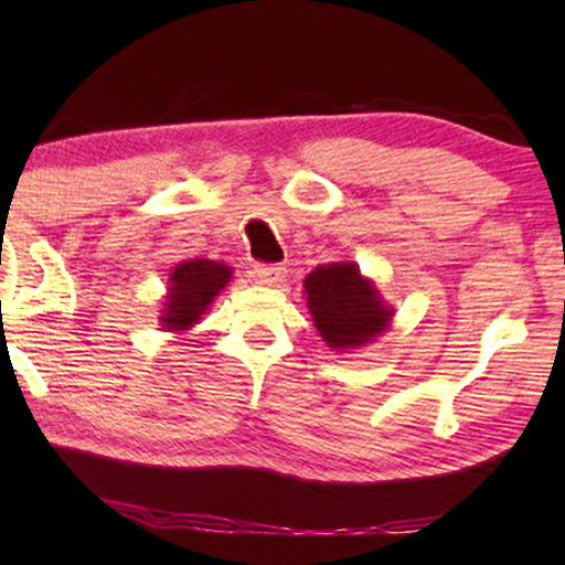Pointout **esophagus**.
<instances>
[{
  "instance_id": "1",
  "label": "esophagus",
  "mask_w": 565,
  "mask_h": 565,
  "mask_svg": "<svg viewBox=\"0 0 565 565\" xmlns=\"http://www.w3.org/2000/svg\"><path fill=\"white\" fill-rule=\"evenodd\" d=\"M285 273H288V269H285L282 265H259V267L252 269V277L259 285H267V288H277V285L285 280Z\"/></svg>"
}]
</instances>
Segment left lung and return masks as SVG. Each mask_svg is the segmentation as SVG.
Masks as SVG:
<instances>
[{
	"mask_svg": "<svg viewBox=\"0 0 565 565\" xmlns=\"http://www.w3.org/2000/svg\"><path fill=\"white\" fill-rule=\"evenodd\" d=\"M303 292L313 327L334 352L362 350L375 342L396 313L354 262L319 265L303 280Z\"/></svg>",
	"mask_w": 565,
	"mask_h": 565,
	"instance_id": "1",
	"label": "left lung"
}]
</instances>
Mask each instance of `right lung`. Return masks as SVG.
<instances>
[{"mask_svg": "<svg viewBox=\"0 0 565 565\" xmlns=\"http://www.w3.org/2000/svg\"><path fill=\"white\" fill-rule=\"evenodd\" d=\"M234 280L226 262L184 259L169 273L167 296L161 300L159 327L169 334H188L200 323L221 290Z\"/></svg>", "mask_w": 565, "mask_h": 565, "instance_id": "right-lung-1", "label": "right lung"}]
</instances>
